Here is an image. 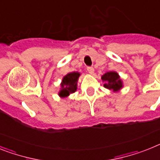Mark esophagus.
I'll list each match as a JSON object with an SVG mask.
<instances>
[{"mask_svg":"<svg viewBox=\"0 0 160 160\" xmlns=\"http://www.w3.org/2000/svg\"><path fill=\"white\" fill-rule=\"evenodd\" d=\"M87 71H88V73L89 74L94 73V69H93V68H92V67H88V68H87Z\"/></svg>","mask_w":160,"mask_h":160,"instance_id":"obj_1","label":"esophagus"}]
</instances>
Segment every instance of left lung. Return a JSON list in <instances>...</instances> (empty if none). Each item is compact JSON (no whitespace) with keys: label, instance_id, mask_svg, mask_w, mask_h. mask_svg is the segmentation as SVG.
<instances>
[{"label":"left lung","instance_id":"left-lung-1","mask_svg":"<svg viewBox=\"0 0 160 160\" xmlns=\"http://www.w3.org/2000/svg\"><path fill=\"white\" fill-rule=\"evenodd\" d=\"M102 80L105 82L104 87L113 91H118L122 88V81L116 72H110L104 74Z\"/></svg>","mask_w":160,"mask_h":160}]
</instances>
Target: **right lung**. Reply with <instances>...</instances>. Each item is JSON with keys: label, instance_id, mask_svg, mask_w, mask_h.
Here are the masks:
<instances>
[{"label": "right lung", "instance_id": "add662e5", "mask_svg": "<svg viewBox=\"0 0 160 160\" xmlns=\"http://www.w3.org/2000/svg\"><path fill=\"white\" fill-rule=\"evenodd\" d=\"M79 76H80V73L78 72H72L64 76L61 84L62 88L59 92L60 96L64 98V97H68L70 93H73L76 92V82H77Z\"/></svg>", "mask_w": 160, "mask_h": 160}]
</instances>
